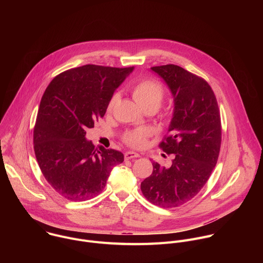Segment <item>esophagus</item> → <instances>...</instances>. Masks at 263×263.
<instances>
[{
  "mask_svg": "<svg viewBox=\"0 0 263 263\" xmlns=\"http://www.w3.org/2000/svg\"><path fill=\"white\" fill-rule=\"evenodd\" d=\"M139 156H140V155L137 154V153H135V152H127V153H125V159H126V160L132 159V158H137V157H139Z\"/></svg>",
  "mask_w": 263,
  "mask_h": 263,
  "instance_id": "1",
  "label": "esophagus"
}]
</instances>
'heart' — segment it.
I'll return each instance as SVG.
<instances>
[{
  "instance_id": "1",
  "label": "heart",
  "mask_w": 263,
  "mask_h": 263,
  "mask_svg": "<svg viewBox=\"0 0 263 263\" xmlns=\"http://www.w3.org/2000/svg\"><path fill=\"white\" fill-rule=\"evenodd\" d=\"M134 100L137 104L145 109V108H153L155 111L160 107L163 99H164V89L162 85L154 80L144 79L135 83L131 89ZM119 100V95L116 93L111 97L107 111H111L115 104ZM149 136V131L145 128H138L135 130L128 131L124 134L123 140L129 146L135 148H141L146 144L147 137Z\"/></svg>"
}]
</instances>
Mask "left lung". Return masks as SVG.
I'll return each instance as SVG.
<instances>
[{"mask_svg": "<svg viewBox=\"0 0 263 263\" xmlns=\"http://www.w3.org/2000/svg\"><path fill=\"white\" fill-rule=\"evenodd\" d=\"M151 69L165 81L174 98L170 135L159 144L166 154H174V159L170 167L153 162V173L141 182L140 189L152 204L173 208L199 194L217 162L219 109L212 88L197 74L175 64Z\"/></svg>", "mask_w": 263, "mask_h": 263, "instance_id": "obj_1", "label": "left lung"}]
</instances>
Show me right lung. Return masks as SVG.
Segmentation results:
<instances>
[{"label": "right lung", "mask_w": 263, "mask_h": 263, "mask_svg": "<svg viewBox=\"0 0 263 263\" xmlns=\"http://www.w3.org/2000/svg\"><path fill=\"white\" fill-rule=\"evenodd\" d=\"M133 68L86 64L59 73L47 87L33 132L34 152L44 177L63 198L97 197L111 170L124 161L123 153L98 149L85 135Z\"/></svg>", "instance_id": "obj_1"}]
</instances>
